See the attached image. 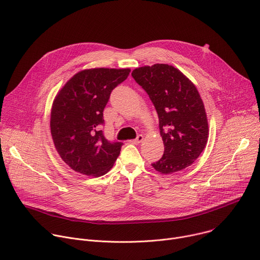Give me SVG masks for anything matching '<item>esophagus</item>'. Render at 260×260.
I'll list each match as a JSON object with an SVG mask.
<instances>
[{
	"instance_id": "1",
	"label": "esophagus",
	"mask_w": 260,
	"mask_h": 260,
	"mask_svg": "<svg viewBox=\"0 0 260 260\" xmlns=\"http://www.w3.org/2000/svg\"><path fill=\"white\" fill-rule=\"evenodd\" d=\"M143 140H144V137H143L142 135H139L135 140H132L131 142L134 143V144H139V143H141Z\"/></svg>"
}]
</instances>
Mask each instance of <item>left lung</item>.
Returning <instances> with one entry per match:
<instances>
[{
  "label": "left lung",
  "mask_w": 260,
  "mask_h": 260,
  "mask_svg": "<svg viewBox=\"0 0 260 260\" xmlns=\"http://www.w3.org/2000/svg\"><path fill=\"white\" fill-rule=\"evenodd\" d=\"M132 76L149 95L159 119L165 152L151 166L165 175L191 166L209 137L205 106L196 85L167 63L137 68Z\"/></svg>",
  "instance_id": "1"
}]
</instances>
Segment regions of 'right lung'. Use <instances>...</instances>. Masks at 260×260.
Wrapping results in <instances>:
<instances>
[{
    "mask_svg": "<svg viewBox=\"0 0 260 260\" xmlns=\"http://www.w3.org/2000/svg\"><path fill=\"white\" fill-rule=\"evenodd\" d=\"M129 72L128 68L83 70L56 94L50 115L51 137L60 158L73 171L100 177L116 161L122 143L109 142L99 127L111 91Z\"/></svg>",
    "mask_w": 260,
    "mask_h": 260,
    "instance_id": "obj_1",
    "label": "right lung"
}]
</instances>
